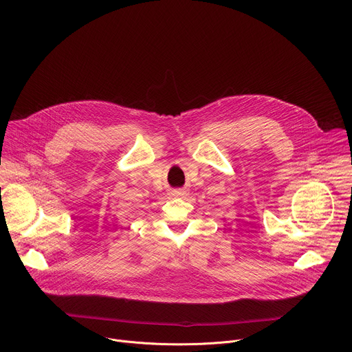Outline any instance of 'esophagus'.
Masks as SVG:
<instances>
[{"mask_svg": "<svg viewBox=\"0 0 352 352\" xmlns=\"http://www.w3.org/2000/svg\"><path fill=\"white\" fill-rule=\"evenodd\" d=\"M186 195H188V192L184 188H177V189L170 190V196H173V197H182Z\"/></svg>", "mask_w": 352, "mask_h": 352, "instance_id": "obj_1", "label": "esophagus"}]
</instances>
